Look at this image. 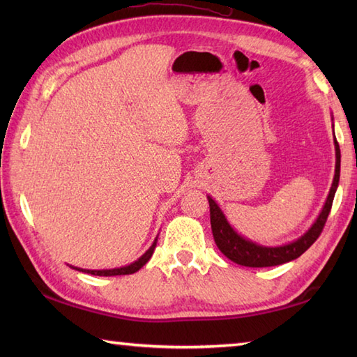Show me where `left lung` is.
<instances>
[{"label":"left lung","mask_w":357,"mask_h":357,"mask_svg":"<svg viewBox=\"0 0 357 357\" xmlns=\"http://www.w3.org/2000/svg\"><path fill=\"white\" fill-rule=\"evenodd\" d=\"M335 149H336V169H335V178H333V184L330 188V193L325 201V206L317 216L314 224L310 227V230L296 239L290 244L279 245V247H265L259 245L256 242L248 241L242 238L241 234L233 230V227L227 221L222 210L219 208L215 199L207 196L210 204V224L211 231H213V238L218 248L229 257L230 261L236 262L244 267H275L285 262H290L296 257H299L302 253L313 245V242L319 238V234L324 230V225L327 222V218L330 215V210L333 206V199H335V193L339 185V174H340V149L335 136Z\"/></svg>","instance_id":"8db88e82"}]
</instances>
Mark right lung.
Returning <instances> with one entry per match:
<instances>
[{"label": "right lung", "mask_w": 357, "mask_h": 357, "mask_svg": "<svg viewBox=\"0 0 357 357\" xmlns=\"http://www.w3.org/2000/svg\"><path fill=\"white\" fill-rule=\"evenodd\" d=\"M156 241L151 247L147 250L146 253H144L138 261H135L130 265H126V267H119V268H112V270H84V268H78V267H72L78 271H84V273H90V275H95V276H119V275H132V273H136L141 267H144L149 262V259L151 257L155 252V247H156Z\"/></svg>", "instance_id": "right-lung-1"}]
</instances>
